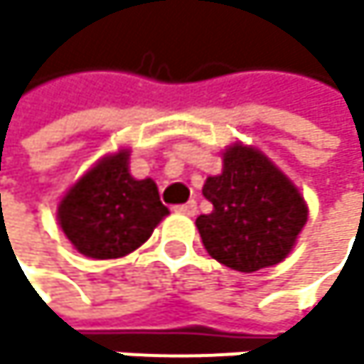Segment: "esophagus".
Masks as SVG:
<instances>
[{
	"label": "esophagus",
	"mask_w": 364,
	"mask_h": 364,
	"mask_svg": "<svg viewBox=\"0 0 364 364\" xmlns=\"http://www.w3.org/2000/svg\"><path fill=\"white\" fill-rule=\"evenodd\" d=\"M174 212H176V214H186V216H196L198 207H196L194 200H190V203H186V205H176V207H174Z\"/></svg>",
	"instance_id": "1"
}]
</instances>
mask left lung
<instances>
[{
    "mask_svg": "<svg viewBox=\"0 0 364 364\" xmlns=\"http://www.w3.org/2000/svg\"><path fill=\"white\" fill-rule=\"evenodd\" d=\"M212 214L196 218L203 247L225 267L255 273L279 264L308 220V207L259 150L235 144L223 157V174L205 181Z\"/></svg>",
    "mask_w": 364,
    "mask_h": 364,
    "instance_id": "8db88e82",
    "label": "left lung"
}]
</instances>
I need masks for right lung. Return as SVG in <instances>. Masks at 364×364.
Segmentation results:
<instances>
[{
    "mask_svg": "<svg viewBox=\"0 0 364 364\" xmlns=\"http://www.w3.org/2000/svg\"><path fill=\"white\" fill-rule=\"evenodd\" d=\"M168 214L152 178L129 172V150L102 159L65 194L58 220L82 255L113 259L141 247Z\"/></svg>",
    "mask_w": 364,
    "mask_h": 364,
    "instance_id": "add662e5",
    "label": "right lung"
}]
</instances>
